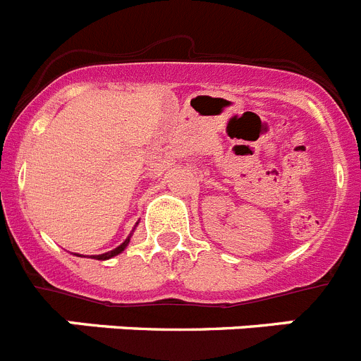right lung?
<instances>
[{"mask_svg":"<svg viewBox=\"0 0 361 361\" xmlns=\"http://www.w3.org/2000/svg\"><path fill=\"white\" fill-rule=\"evenodd\" d=\"M130 237H132V235H130ZM130 237L126 238V240H124L123 244H121V245H117L116 250H111V251H108V253H103V255H95V257H92V258H97V260H108V258H111V257H116V255L123 253V251L126 250V245H128V242H130Z\"/></svg>","mask_w":361,"mask_h":361,"instance_id":"add662e5","label":"right lung"}]
</instances>
